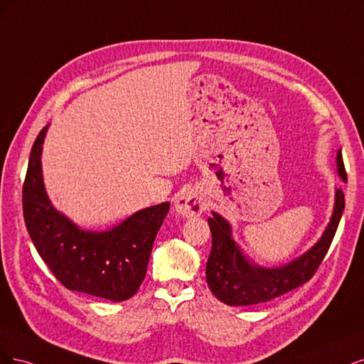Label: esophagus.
<instances>
[{
	"mask_svg": "<svg viewBox=\"0 0 364 364\" xmlns=\"http://www.w3.org/2000/svg\"><path fill=\"white\" fill-rule=\"evenodd\" d=\"M205 196L201 191L192 189L189 192L183 193L175 201V210L177 213L184 218H195L201 215L205 210Z\"/></svg>",
	"mask_w": 364,
	"mask_h": 364,
	"instance_id": "obj_1",
	"label": "esophagus"
}]
</instances>
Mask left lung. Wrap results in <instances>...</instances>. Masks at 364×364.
I'll return each mask as SVG.
<instances>
[{
  "instance_id": "1",
  "label": "left lung",
  "mask_w": 364,
  "mask_h": 364,
  "mask_svg": "<svg viewBox=\"0 0 364 364\" xmlns=\"http://www.w3.org/2000/svg\"><path fill=\"white\" fill-rule=\"evenodd\" d=\"M337 171L346 181L342 152H337ZM345 208L342 189L336 191L334 212L322 237L311 250L281 267H262L250 263L231 237L228 222L213 212L208 218L212 231V251L205 267L207 284L213 295L228 306H254L278 298L302 286L316 274L330 250Z\"/></svg>"
}]
</instances>
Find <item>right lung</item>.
I'll list each match as a JSON object with an SVG mask.
<instances>
[{
	"label": "right lung",
	"instance_id": "obj_1",
	"mask_svg": "<svg viewBox=\"0 0 364 364\" xmlns=\"http://www.w3.org/2000/svg\"><path fill=\"white\" fill-rule=\"evenodd\" d=\"M46 128L34 140L22 186V210L34 248L66 289L114 302L130 299L145 278L152 243L171 204L139 210L109 231L80 230L57 212L45 192L41 154Z\"/></svg>",
	"mask_w": 364,
	"mask_h": 364
}]
</instances>
